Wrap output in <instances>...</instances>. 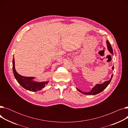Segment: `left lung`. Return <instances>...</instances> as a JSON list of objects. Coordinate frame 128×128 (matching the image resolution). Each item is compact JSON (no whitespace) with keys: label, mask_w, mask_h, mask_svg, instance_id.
I'll use <instances>...</instances> for the list:
<instances>
[{"label":"left lung","mask_w":128,"mask_h":128,"mask_svg":"<svg viewBox=\"0 0 128 128\" xmlns=\"http://www.w3.org/2000/svg\"><path fill=\"white\" fill-rule=\"evenodd\" d=\"M106 44H107V49H108V51L110 52V53L112 54H113V51H112V46L110 43V42H108V40H107L106 41ZM114 66L112 67V70H114ZM113 74L111 76V78L110 79L108 80V81H106L104 82L103 84H96L93 88L92 89V90L88 92H82V91H80V90H79L78 88H77V90H78L79 92H81L82 94H86V95H96L97 94L102 92L106 87L108 86V85L110 84V82L111 80L112 79Z\"/></svg>","instance_id":"obj_1"}]
</instances>
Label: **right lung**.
Returning a JSON list of instances; mask_svg holds the SVG:
<instances>
[{"mask_svg":"<svg viewBox=\"0 0 128 128\" xmlns=\"http://www.w3.org/2000/svg\"><path fill=\"white\" fill-rule=\"evenodd\" d=\"M12 63L13 72L14 74V77L18 83L22 87H23L24 89L30 91L36 92L39 90H41L49 82L48 81L45 82H36L33 80L35 77H25L20 75L16 72L15 69V62L14 57L13 58Z\"/></svg>","mask_w":128,"mask_h":128,"instance_id":"right-lung-1","label":"right lung"}]
</instances>
